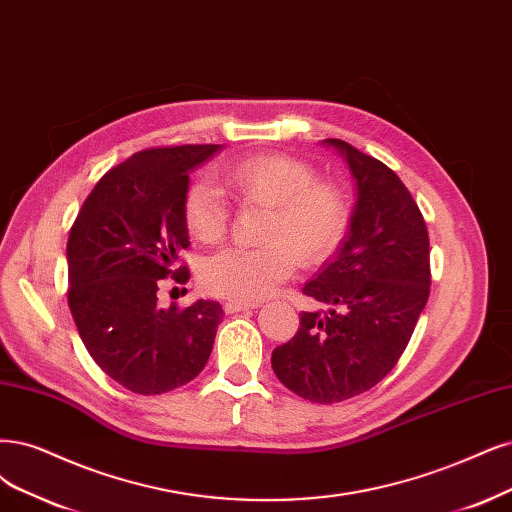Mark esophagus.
<instances>
[{
  "mask_svg": "<svg viewBox=\"0 0 512 512\" xmlns=\"http://www.w3.org/2000/svg\"><path fill=\"white\" fill-rule=\"evenodd\" d=\"M255 308H259V304H251V301H238V299H230L223 304V310L227 314H236L242 310H255Z\"/></svg>",
  "mask_w": 512,
  "mask_h": 512,
  "instance_id": "1",
  "label": "esophagus"
}]
</instances>
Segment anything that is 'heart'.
I'll use <instances>...</instances> for the list:
<instances>
[{
	"instance_id": "b5f03b06",
	"label": "heart",
	"mask_w": 512,
	"mask_h": 512,
	"mask_svg": "<svg viewBox=\"0 0 512 512\" xmlns=\"http://www.w3.org/2000/svg\"><path fill=\"white\" fill-rule=\"evenodd\" d=\"M223 183L238 200L268 206L259 249L230 246L204 263L202 287L219 297L259 301L287 280L297 261L318 266L342 242L348 227V204L342 189L314 181V170L301 160L280 154L249 156L221 168ZM185 223L198 240L219 242L227 232L230 206L208 179L187 187Z\"/></svg>"
}]
</instances>
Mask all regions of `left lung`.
<instances>
[{
    "instance_id": "obj_1",
    "label": "left lung",
    "mask_w": 512,
    "mask_h": 512,
    "mask_svg": "<svg viewBox=\"0 0 512 512\" xmlns=\"http://www.w3.org/2000/svg\"><path fill=\"white\" fill-rule=\"evenodd\" d=\"M354 179L356 202L335 257L304 285L327 312H301L272 352L278 380L329 405L371 390L407 348L430 293L426 223L392 170L350 143L325 139Z\"/></svg>"
}]
</instances>
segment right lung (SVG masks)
I'll list each match as a JSON object with an SVG mask.
<instances>
[{"label":"right lung","instance_id":"1","mask_svg":"<svg viewBox=\"0 0 512 512\" xmlns=\"http://www.w3.org/2000/svg\"><path fill=\"white\" fill-rule=\"evenodd\" d=\"M223 145L145 149L107 170L67 240L69 308L90 356L130 392L162 394L192 382L211 356L219 301L158 306L162 278L185 282L183 202L189 173Z\"/></svg>","mask_w":512,"mask_h":512}]
</instances>
